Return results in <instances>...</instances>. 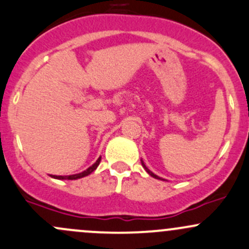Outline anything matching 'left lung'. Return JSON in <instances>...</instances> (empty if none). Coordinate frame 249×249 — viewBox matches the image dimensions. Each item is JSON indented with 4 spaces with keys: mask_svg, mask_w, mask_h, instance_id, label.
Segmentation results:
<instances>
[{
    "mask_svg": "<svg viewBox=\"0 0 249 249\" xmlns=\"http://www.w3.org/2000/svg\"><path fill=\"white\" fill-rule=\"evenodd\" d=\"M141 163H142L143 168H144V169H145V171H146V173H148V174H149V175H151V177H153V178H155V179H160V180H164V179H161V178H160V177H158V175H156V174H154V173H153V172H151V171H149V169H148V168H146V166H145V164H144V162H143V160H141Z\"/></svg>",
    "mask_w": 249,
    "mask_h": 249,
    "instance_id": "1",
    "label": "left lung"
}]
</instances>
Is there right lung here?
Masks as SVG:
<instances>
[{"instance_id":"obj_1","label":"right lung","mask_w":249,"mask_h":249,"mask_svg":"<svg viewBox=\"0 0 249 249\" xmlns=\"http://www.w3.org/2000/svg\"><path fill=\"white\" fill-rule=\"evenodd\" d=\"M101 161V158H99L96 160V162L94 164H91L89 168H87L86 171H83L82 173H78V174H74V175H51L52 178H54V179H59V180H76V179H80V178H83V177H87V175H89L91 172L95 171L96 168H98L99 163H100Z\"/></svg>"}]
</instances>
